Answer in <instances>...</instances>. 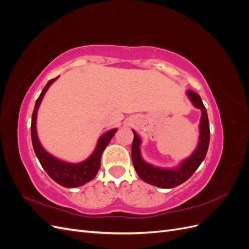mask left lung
<instances>
[{
	"label": "left lung",
	"mask_w": 249,
	"mask_h": 249,
	"mask_svg": "<svg viewBox=\"0 0 249 249\" xmlns=\"http://www.w3.org/2000/svg\"><path fill=\"white\" fill-rule=\"evenodd\" d=\"M187 95L189 97L194 107L201 110V118L199 124V141L196 149L193 154L187 158L179 166L175 169H163L155 167L146 162L143 161L140 155V144L141 140L137 133L133 130L134 140L132 144V160L134 168L137 175L144 182L152 184L160 188H173L177 187L189 178L195 172L201 162L205 160L209 143H210V124L206 107L203 106L200 96L194 92L193 90H187Z\"/></svg>",
	"instance_id": "obj_1"
}]
</instances>
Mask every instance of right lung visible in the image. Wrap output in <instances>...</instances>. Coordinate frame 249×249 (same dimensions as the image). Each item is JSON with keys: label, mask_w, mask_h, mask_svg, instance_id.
<instances>
[{"label": "right lung", "mask_w": 249, "mask_h": 249, "mask_svg": "<svg viewBox=\"0 0 249 249\" xmlns=\"http://www.w3.org/2000/svg\"><path fill=\"white\" fill-rule=\"evenodd\" d=\"M58 79L50 80L47 85L44 86L38 99L36 101L35 107L32 114V122H31V137H32V144L36 157L41 164L42 168L46 170L48 175L55 180L56 183L66 188H74L86 184L89 180L94 178L97 171L101 167V157L104 152V149L109 144L112 137L114 136L117 129H112L108 131L106 134L100 137L97 144L95 146L94 152L91 154L87 160L81 163L72 164L67 163L57 159L54 156L49 154L46 149L40 144L39 139L37 137L36 132V116L37 110L39 108V105L46 94L49 87Z\"/></svg>", "instance_id": "obj_1"}]
</instances>
